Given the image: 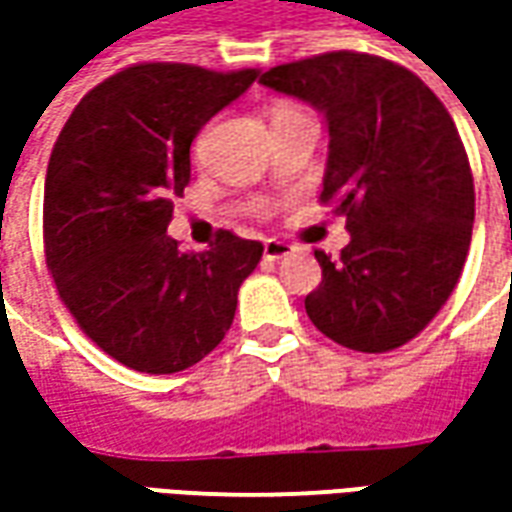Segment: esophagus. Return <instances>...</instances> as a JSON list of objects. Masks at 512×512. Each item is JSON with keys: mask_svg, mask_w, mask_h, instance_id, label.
Here are the masks:
<instances>
[{"mask_svg": "<svg viewBox=\"0 0 512 512\" xmlns=\"http://www.w3.org/2000/svg\"><path fill=\"white\" fill-rule=\"evenodd\" d=\"M296 247L287 245V242H282V239H267L265 242V259H270V262H279V259H285V256H290Z\"/></svg>", "mask_w": 512, "mask_h": 512, "instance_id": "1", "label": "esophagus"}]
</instances>
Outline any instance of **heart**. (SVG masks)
Returning <instances> with one entry per match:
<instances>
[{
    "instance_id": "1",
    "label": "heart",
    "mask_w": 512,
    "mask_h": 512,
    "mask_svg": "<svg viewBox=\"0 0 512 512\" xmlns=\"http://www.w3.org/2000/svg\"><path fill=\"white\" fill-rule=\"evenodd\" d=\"M290 110H296V108H290V105H282V108L273 110V116H279V113H290ZM273 116H270V119H273Z\"/></svg>"
}]
</instances>
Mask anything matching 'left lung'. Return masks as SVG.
<instances>
[{
	"instance_id": "left-lung-1",
	"label": "left lung",
	"mask_w": 512,
	"mask_h": 512,
	"mask_svg": "<svg viewBox=\"0 0 512 512\" xmlns=\"http://www.w3.org/2000/svg\"><path fill=\"white\" fill-rule=\"evenodd\" d=\"M259 82L319 110L330 133L322 202L347 216L350 242L336 262L316 250L310 322L350 350L402 347L450 299L470 250L476 193L450 113L416 73L353 50Z\"/></svg>"
}]
</instances>
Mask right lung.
I'll return each mask as SVG.
<instances>
[{
  "label": "right lung",
  "instance_id": "1",
  "mask_svg": "<svg viewBox=\"0 0 512 512\" xmlns=\"http://www.w3.org/2000/svg\"><path fill=\"white\" fill-rule=\"evenodd\" d=\"M259 70L133 65L90 90L45 176V256L73 319L139 373H179L225 339L262 242L222 230L205 253L168 236L190 145Z\"/></svg>",
  "mask_w": 512,
  "mask_h": 512
}]
</instances>
